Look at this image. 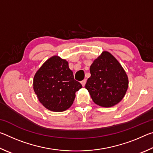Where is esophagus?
<instances>
[{"mask_svg": "<svg viewBox=\"0 0 153 153\" xmlns=\"http://www.w3.org/2000/svg\"><path fill=\"white\" fill-rule=\"evenodd\" d=\"M86 79H84V80H82V81L81 82V84L82 85V86H84L85 84H86Z\"/></svg>", "mask_w": 153, "mask_h": 153, "instance_id": "obj_1", "label": "esophagus"}]
</instances>
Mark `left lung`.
I'll use <instances>...</instances> for the list:
<instances>
[{"label": "left lung", "mask_w": 153, "mask_h": 153, "mask_svg": "<svg viewBox=\"0 0 153 153\" xmlns=\"http://www.w3.org/2000/svg\"><path fill=\"white\" fill-rule=\"evenodd\" d=\"M90 71L91 76L85 88L94 103L100 107H111L122 100L128 87V78L111 54L103 52L93 62Z\"/></svg>", "instance_id": "obj_1"}]
</instances>
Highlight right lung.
Instances as JSON below:
<instances>
[{
  "mask_svg": "<svg viewBox=\"0 0 153 153\" xmlns=\"http://www.w3.org/2000/svg\"><path fill=\"white\" fill-rule=\"evenodd\" d=\"M82 86L74 79L68 62L57 56L48 59L33 77V90L44 107L61 112L71 107Z\"/></svg>",
  "mask_w": 153,
  "mask_h": 153,
  "instance_id": "1",
  "label": "right lung"
}]
</instances>
